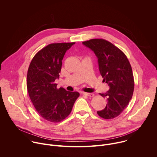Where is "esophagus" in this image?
<instances>
[{
    "label": "esophagus",
    "mask_w": 157,
    "mask_h": 157,
    "mask_svg": "<svg viewBox=\"0 0 157 157\" xmlns=\"http://www.w3.org/2000/svg\"><path fill=\"white\" fill-rule=\"evenodd\" d=\"M83 95H86V96L91 97H92L94 96V94L93 93H86V92H83Z\"/></svg>",
    "instance_id": "esophagus-1"
}]
</instances>
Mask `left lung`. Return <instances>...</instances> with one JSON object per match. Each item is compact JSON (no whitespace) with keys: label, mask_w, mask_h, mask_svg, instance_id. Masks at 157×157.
Listing matches in <instances>:
<instances>
[{"label":"left lung","mask_w":157,"mask_h":157,"mask_svg":"<svg viewBox=\"0 0 157 157\" xmlns=\"http://www.w3.org/2000/svg\"><path fill=\"white\" fill-rule=\"evenodd\" d=\"M82 44L94 51L103 81L110 86L106 93L100 94L107 98V104L97 114L104 119L114 118L127 107L133 95L134 78L130 63L122 51L106 40L94 39Z\"/></svg>","instance_id":"left-lung-1"}]
</instances>
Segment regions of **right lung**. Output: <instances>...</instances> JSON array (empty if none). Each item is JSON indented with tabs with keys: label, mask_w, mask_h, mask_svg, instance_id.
Listing matches in <instances>:
<instances>
[{
	"label": "right lung",
	"mask_w": 157,
	"mask_h": 157,
	"mask_svg": "<svg viewBox=\"0 0 157 157\" xmlns=\"http://www.w3.org/2000/svg\"><path fill=\"white\" fill-rule=\"evenodd\" d=\"M75 42L50 44L39 50L32 59L27 72V88L38 113L46 120L57 123L71 113L80 94L57 88L62 60Z\"/></svg>",
	"instance_id": "right-lung-1"
}]
</instances>
